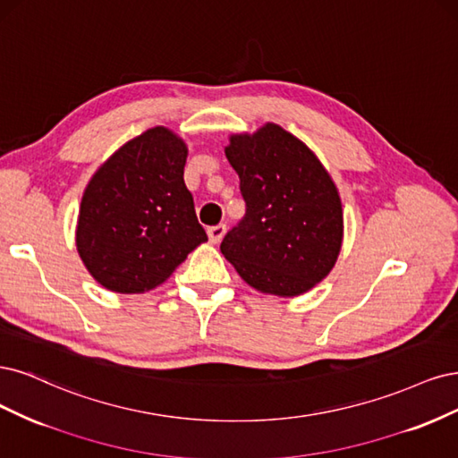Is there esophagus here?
I'll use <instances>...</instances> for the list:
<instances>
[{
	"mask_svg": "<svg viewBox=\"0 0 458 458\" xmlns=\"http://www.w3.org/2000/svg\"><path fill=\"white\" fill-rule=\"evenodd\" d=\"M208 233H209V240H211L213 243H218L220 240L225 238V233H226V225H216V226H211V228L208 230Z\"/></svg>",
	"mask_w": 458,
	"mask_h": 458,
	"instance_id": "obj_1",
	"label": "esophagus"
}]
</instances>
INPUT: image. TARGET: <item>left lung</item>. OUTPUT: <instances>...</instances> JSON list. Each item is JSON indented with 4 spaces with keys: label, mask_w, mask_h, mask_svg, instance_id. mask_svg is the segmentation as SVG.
<instances>
[{
    "label": "left lung",
    "mask_w": 458,
    "mask_h": 458,
    "mask_svg": "<svg viewBox=\"0 0 458 458\" xmlns=\"http://www.w3.org/2000/svg\"><path fill=\"white\" fill-rule=\"evenodd\" d=\"M240 174L245 215L220 250L262 293L297 297L335 267L343 205L327 171L304 142L276 123L233 135L226 148Z\"/></svg>",
    "instance_id": "left-lung-1"
}]
</instances>
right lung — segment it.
<instances>
[{"label":"right lung","instance_id":"add662e5","mask_svg":"<svg viewBox=\"0 0 458 458\" xmlns=\"http://www.w3.org/2000/svg\"><path fill=\"white\" fill-rule=\"evenodd\" d=\"M186 154L179 137L154 127L123 144L87 184L76 243L102 287L154 289L208 240L184 184Z\"/></svg>","mask_w":458,"mask_h":458}]
</instances>
